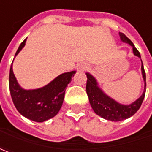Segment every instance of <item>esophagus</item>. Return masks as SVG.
<instances>
[{"mask_svg": "<svg viewBox=\"0 0 152 152\" xmlns=\"http://www.w3.org/2000/svg\"><path fill=\"white\" fill-rule=\"evenodd\" d=\"M88 68H89V66L86 63H79V65L77 66V70L78 71H85Z\"/></svg>", "mask_w": 152, "mask_h": 152, "instance_id": "esophagus-1", "label": "esophagus"}]
</instances>
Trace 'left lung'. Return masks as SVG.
I'll list each match as a JSON object with an SVG mask.
<instances>
[{
    "label": "left lung",
    "instance_id": "obj_1",
    "mask_svg": "<svg viewBox=\"0 0 152 152\" xmlns=\"http://www.w3.org/2000/svg\"><path fill=\"white\" fill-rule=\"evenodd\" d=\"M119 36L123 42L131 45L134 55L138 56L141 61L140 54L139 50L134 47L131 40L123 33H119ZM141 73H142L144 84H145L142 95L139 97L136 101L132 102L131 104L124 105L107 96L99 87L96 79L93 75H91L90 73H86V76H87L86 92H87L89 101H90L93 111L97 115L102 117V118H105L109 121H113V122L122 121V120L127 119L132 117L140 109L145 98V87H146L145 73L142 61H141Z\"/></svg>",
    "mask_w": 152,
    "mask_h": 152
}]
</instances>
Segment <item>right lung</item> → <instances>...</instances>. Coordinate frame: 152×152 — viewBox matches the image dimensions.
<instances>
[{
	"label": "right lung",
	"instance_id": "obj_1",
	"mask_svg": "<svg viewBox=\"0 0 152 152\" xmlns=\"http://www.w3.org/2000/svg\"><path fill=\"white\" fill-rule=\"evenodd\" d=\"M26 39L21 43L15 56L24 47ZM75 73L76 71L61 73L41 88L25 90L21 87L16 79L12 63L9 74V88L15 107L23 117L38 123L55 117L62 106L66 87L71 82Z\"/></svg>",
	"mask_w": 152,
	"mask_h": 152
}]
</instances>
